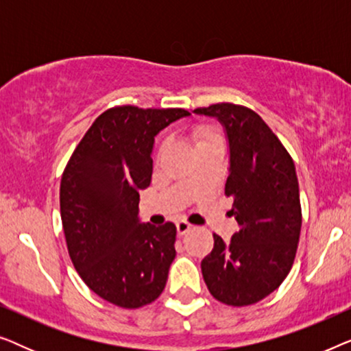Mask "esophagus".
Listing matches in <instances>:
<instances>
[{
    "instance_id": "obj_1",
    "label": "esophagus",
    "mask_w": 351,
    "mask_h": 351,
    "mask_svg": "<svg viewBox=\"0 0 351 351\" xmlns=\"http://www.w3.org/2000/svg\"><path fill=\"white\" fill-rule=\"evenodd\" d=\"M176 227H177V233H179L180 237H182V234L189 233L191 230V225L189 222H185V220H179V222L176 223Z\"/></svg>"
}]
</instances>
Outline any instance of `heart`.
<instances>
[{
    "label": "heart",
    "instance_id": "b5f03b06",
    "mask_svg": "<svg viewBox=\"0 0 351 351\" xmlns=\"http://www.w3.org/2000/svg\"><path fill=\"white\" fill-rule=\"evenodd\" d=\"M215 137H219V136L214 131H210L209 128L201 126V128H198L195 131V138H196V141H198V145H199V143L208 142V141H210V138H215Z\"/></svg>",
    "mask_w": 351,
    "mask_h": 351
}]
</instances>
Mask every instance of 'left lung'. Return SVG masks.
<instances>
[{
	"instance_id": "8db88e82",
	"label": "left lung",
	"mask_w": 351,
	"mask_h": 351,
	"mask_svg": "<svg viewBox=\"0 0 351 351\" xmlns=\"http://www.w3.org/2000/svg\"><path fill=\"white\" fill-rule=\"evenodd\" d=\"M195 113L217 118L227 132L225 195L239 225L230 243L214 234V249L201 262L204 282L225 305L257 304L280 287L295 258L302 209L294 161L251 108L214 104Z\"/></svg>"
}]
</instances>
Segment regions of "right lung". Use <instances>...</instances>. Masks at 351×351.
<instances>
[{
	"label": "right lung",
	"instance_id": "right-lung-1",
	"mask_svg": "<svg viewBox=\"0 0 351 351\" xmlns=\"http://www.w3.org/2000/svg\"><path fill=\"white\" fill-rule=\"evenodd\" d=\"M184 108L104 112L75 148L60 182V217L71 262L90 291L121 308H141L165 289L177 228L138 220V191L153 172L156 134Z\"/></svg>",
	"mask_w": 351,
	"mask_h": 351
}]
</instances>
